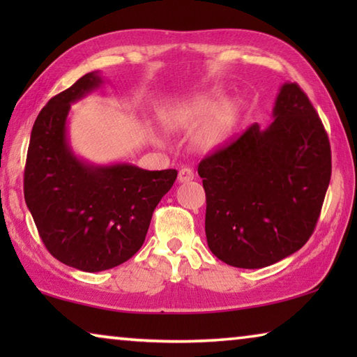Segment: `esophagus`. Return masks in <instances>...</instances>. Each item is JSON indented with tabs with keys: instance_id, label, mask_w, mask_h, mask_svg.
Masks as SVG:
<instances>
[{
	"instance_id": "34e87169",
	"label": "esophagus",
	"mask_w": 357,
	"mask_h": 357,
	"mask_svg": "<svg viewBox=\"0 0 357 357\" xmlns=\"http://www.w3.org/2000/svg\"><path fill=\"white\" fill-rule=\"evenodd\" d=\"M193 176H195V174H193L190 168L184 167V168H181L179 173H178V181H179V183H189V181L193 179Z\"/></svg>"
}]
</instances>
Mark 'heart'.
<instances>
[{"label":"heart","mask_w":357,"mask_h":357,"mask_svg":"<svg viewBox=\"0 0 357 357\" xmlns=\"http://www.w3.org/2000/svg\"><path fill=\"white\" fill-rule=\"evenodd\" d=\"M243 105L238 99L220 102V93H208L193 99L181 100L159 112L162 126L168 130H189L200 126L197 132V148L209 151L227 140L238 123Z\"/></svg>","instance_id":"obj_1"}]
</instances>
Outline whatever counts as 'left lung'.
Returning a JSON list of instances; mask_svg holds the SVG:
<instances>
[{"mask_svg":"<svg viewBox=\"0 0 357 357\" xmlns=\"http://www.w3.org/2000/svg\"><path fill=\"white\" fill-rule=\"evenodd\" d=\"M273 118L198 165L208 245L234 268H264L298 252L317 227L331 181L328 134L298 83L282 84Z\"/></svg>","mask_w":357,"mask_h":357,"instance_id":"8db88e82","label":"left lung"}]
</instances>
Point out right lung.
<instances>
[{
	"mask_svg": "<svg viewBox=\"0 0 357 357\" xmlns=\"http://www.w3.org/2000/svg\"><path fill=\"white\" fill-rule=\"evenodd\" d=\"M104 83L89 72L47 102L34 121L25 165V202L47 250L84 273L123 264L140 250L151 217L172 189L176 170L132 164L94 165L68 138L70 104Z\"/></svg>",
	"mask_w": 357,
	"mask_h": 357,
	"instance_id": "right-lung-1",
	"label": "right lung"
}]
</instances>
